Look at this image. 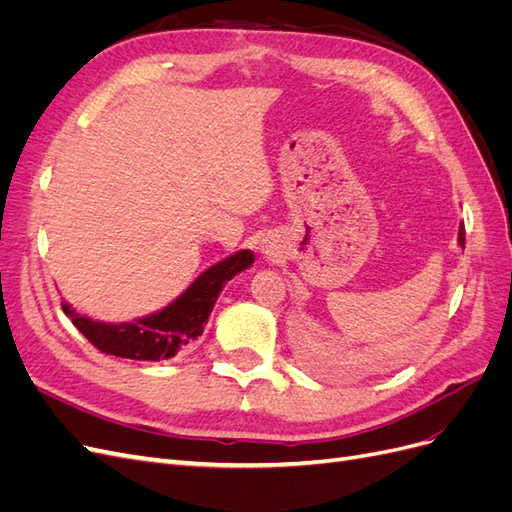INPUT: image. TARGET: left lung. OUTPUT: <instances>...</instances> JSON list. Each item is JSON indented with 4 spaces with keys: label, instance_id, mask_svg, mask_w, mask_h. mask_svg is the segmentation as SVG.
Segmentation results:
<instances>
[{
    "label": "left lung",
    "instance_id": "1",
    "mask_svg": "<svg viewBox=\"0 0 512 512\" xmlns=\"http://www.w3.org/2000/svg\"><path fill=\"white\" fill-rule=\"evenodd\" d=\"M457 241H459V245L461 247H466V228H459V237H457Z\"/></svg>",
    "mask_w": 512,
    "mask_h": 512
}]
</instances>
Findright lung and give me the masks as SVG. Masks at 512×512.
Returning a JSON list of instances; mask_svg holds the SVG:
<instances>
[{
  "instance_id": "right-lung-1",
  "label": "right lung",
  "mask_w": 512,
  "mask_h": 512,
  "mask_svg": "<svg viewBox=\"0 0 512 512\" xmlns=\"http://www.w3.org/2000/svg\"><path fill=\"white\" fill-rule=\"evenodd\" d=\"M254 254L241 250L218 265L200 273L179 297L160 312L136 318L132 322H100L76 314L64 303L61 309L72 324L91 344L104 354H115L134 361H164L175 356L181 348L196 342L203 335L205 324L213 312L222 288L237 273L252 267Z\"/></svg>"
}]
</instances>
